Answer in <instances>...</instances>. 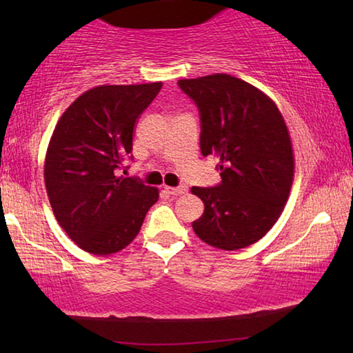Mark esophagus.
Returning <instances> with one entry per match:
<instances>
[{"label": "esophagus", "mask_w": 353, "mask_h": 353, "mask_svg": "<svg viewBox=\"0 0 353 353\" xmlns=\"http://www.w3.org/2000/svg\"><path fill=\"white\" fill-rule=\"evenodd\" d=\"M187 185H181V187H165V191L171 196H181L183 193H187Z\"/></svg>", "instance_id": "obj_1"}]
</instances>
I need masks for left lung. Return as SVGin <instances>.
Segmentation results:
<instances>
[{"mask_svg":"<svg viewBox=\"0 0 353 353\" xmlns=\"http://www.w3.org/2000/svg\"><path fill=\"white\" fill-rule=\"evenodd\" d=\"M201 112V152L218 157V187H193L204 213L193 223L202 241L223 250L248 248L282 214L294 179V152L282 113L249 82L214 73L181 79Z\"/></svg>","mask_w":353,"mask_h":353,"instance_id":"1","label":"left lung"}]
</instances>
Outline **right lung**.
Instances as JSON below:
<instances>
[{"mask_svg":"<svg viewBox=\"0 0 353 353\" xmlns=\"http://www.w3.org/2000/svg\"><path fill=\"white\" fill-rule=\"evenodd\" d=\"M162 82L98 85L62 113L45 155L52 213L85 252L115 254L139 235L159 190L118 176L132 152L134 128Z\"/></svg>","mask_w":353,"mask_h":353,"instance_id":"1","label":"right lung"}]
</instances>
